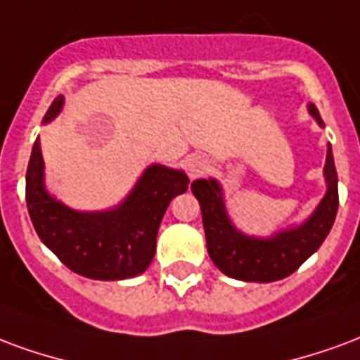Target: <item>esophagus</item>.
Returning <instances> with one entry per match:
<instances>
[{
  "instance_id": "34e87169",
  "label": "esophagus",
  "mask_w": 360,
  "mask_h": 360,
  "mask_svg": "<svg viewBox=\"0 0 360 360\" xmlns=\"http://www.w3.org/2000/svg\"><path fill=\"white\" fill-rule=\"evenodd\" d=\"M207 169H209V161H207L205 157L193 155V157H190V159L186 161V170H188L190 178L201 176Z\"/></svg>"
}]
</instances>
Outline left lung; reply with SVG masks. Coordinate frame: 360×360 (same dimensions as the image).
<instances>
[{
  "mask_svg": "<svg viewBox=\"0 0 360 360\" xmlns=\"http://www.w3.org/2000/svg\"><path fill=\"white\" fill-rule=\"evenodd\" d=\"M309 111L322 126L316 107L309 105ZM324 176L328 191L313 217L295 230L280 232L270 240L248 238L230 224L220 198V186L214 180L191 182V191L201 205L207 251L212 263L226 276L243 282H274L293 274L322 245L335 220L340 198L338 172L330 146Z\"/></svg>",
  "mask_w": 360,
  "mask_h": 360,
  "instance_id": "left-lung-1",
  "label": "left lung"
}]
</instances>
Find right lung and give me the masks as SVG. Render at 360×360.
<instances>
[{
	"label": "right lung",
	"mask_w": 360,
	"mask_h": 360,
	"mask_svg": "<svg viewBox=\"0 0 360 360\" xmlns=\"http://www.w3.org/2000/svg\"><path fill=\"white\" fill-rule=\"evenodd\" d=\"M61 107L59 96L44 122L55 119ZM188 184L182 170L153 165L119 209L76 212L47 195L40 140H36L26 170V205L40 240L65 266L94 280H124L151 264L162 214Z\"/></svg>",
	"instance_id": "1"
}]
</instances>
